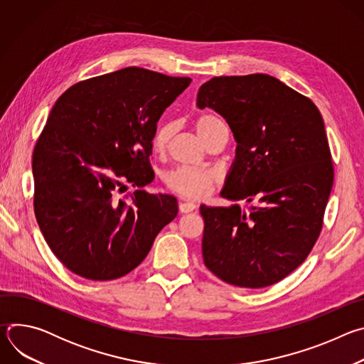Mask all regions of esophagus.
<instances>
[{
    "mask_svg": "<svg viewBox=\"0 0 364 364\" xmlns=\"http://www.w3.org/2000/svg\"><path fill=\"white\" fill-rule=\"evenodd\" d=\"M178 210H180V213H190V212L196 210V204H194V203L180 201V203H178Z\"/></svg>",
    "mask_w": 364,
    "mask_h": 364,
    "instance_id": "34e87169",
    "label": "esophagus"
}]
</instances>
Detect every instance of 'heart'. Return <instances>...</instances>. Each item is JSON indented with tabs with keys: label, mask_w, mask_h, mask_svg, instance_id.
<instances>
[{
	"label": "heart",
	"mask_w": 364,
	"mask_h": 364,
	"mask_svg": "<svg viewBox=\"0 0 364 364\" xmlns=\"http://www.w3.org/2000/svg\"><path fill=\"white\" fill-rule=\"evenodd\" d=\"M225 125L220 118L212 114L200 115L196 119V131L200 138L207 142L209 138ZM174 134L173 122H163L154 131L151 144L155 152L163 154L167 151L170 139ZM219 181V173L213 168L196 167H176L166 173L164 183L167 188L188 200H201L209 196Z\"/></svg>",
	"instance_id": "obj_1"
}]
</instances>
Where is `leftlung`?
<instances>
[{
  "mask_svg": "<svg viewBox=\"0 0 364 364\" xmlns=\"http://www.w3.org/2000/svg\"><path fill=\"white\" fill-rule=\"evenodd\" d=\"M197 107L220 114L237 142L222 197L253 203L247 212L200 205L204 265L230 285H274L305 261L323 229L334 168L321 114L264 73L213 77Z\"/></svg>",
  "mask_w": 364,
  "mask_h": 364,
  "instance_id": "1",
  "label": "left lung"
}]
</instances>
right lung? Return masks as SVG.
<instances>
[{"label":"right lung","instance_id":"obj_1","mask_svg":"<svg viewBox=\"0 0 364 364\" xmlns=\"http://www.w3.org/2000/svg\"><path fill=\"white\" fill-rule=\"evenodd\" d=\"M190 82L125 68L70 86L51 108L33 152L34 213L73 274L92 281L129 274L177 216L173 196L117 193L154 180V131Z\"/></svg>","mask_w":364,"mask_h":364}]
</instances>
